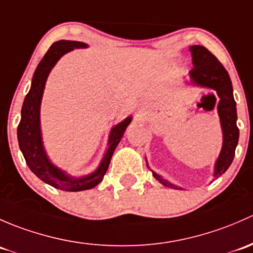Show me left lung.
Listing matches in <instances>:
<instances>
[{"mask_svg":"<svg viewBox=\"0 0 253 253\" xmlns=\"http://www.w3.org/2000/svg\"><path fill=\"white\" fill-rule=\"evenodd\" d=\"M190 52L194 64V68L189 72L190 84L214 90L219 97L217 109L223 131V145L218 160L215 161L214 173H213V176L218 178L230 167L239 141V127L236 126L238 114H236V102L233 95V85L228 72L207 48L204 46L195 45L190 46ZM151 171L153 176L165 186L171 189H181L163 179L152 169Z\"/></svg>","mask_w":253,"mask_h":253,"instance_id":"left-lung-1","label":"left lung"}]
</instances>
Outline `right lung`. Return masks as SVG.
<instances>
[{
  "mask_svg": "<svg viewBox=\"0 0 253 253\" xmlns=\"http://www.w3.org/2000/svg\"><path fill=\"white\" fill-rule=\"evenodd\" d=\"M86 47V43L80 42V41L59 40L52 43L34 73L30 90L25 96L24 103H23L22 118H20L17 131L20 151L30 170L43 183L51 185L56 189L63 190V191H84V190L92 189L102 181L114 150L118 146L126 132V129L131 123L132 119L131 116H129L123 122L112 127L108 137V148L103 155L100 166L91 174L75 178L51 162L43 146L40 123L41 100H42L46 80H47L49 72L56 66L62 56L74 48Z\"/></svg>",
  "mask_w": 253,
  "mask_h": 253,
  "instance_id": "obj_1",
  "label": "right lung"
}]
</instances>
